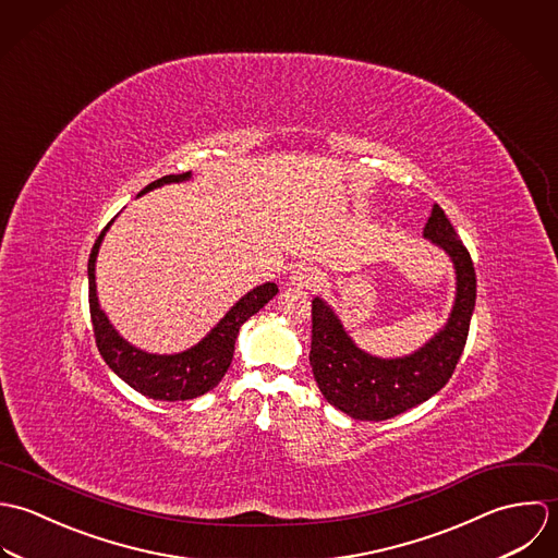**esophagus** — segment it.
I'll return each mask as SVG.
<instances>
[{"mask_svg":"<svg viewBox=\"0 0 558 558\" xmlns=\"http://www.w3.org/2000/svg\"><path fill=\"white\" fill-rule=\"evenodd\" d=\"M319 282H322V271L315 267L302 265L291 274V284L298 289H315L319 287Z\"/></svg>","mask_w":558,"mask_h":558,"instance_id":"esophagus-1","label":"esophagus"}]
</instances>
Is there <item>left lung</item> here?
Returning a JSON list of instances; mask_svg holds the SVG:
<instances>
[{
	"instance_id": "8db88e82",
	"label": "left lung",
	"mask_w": 558,
	"mask_h": 558,
	"mask_svg": "<svg viewBox=\"0 0 558 558\" xmlns=\"http://www.w3.org/2000/svg\"><path fill=\"white\" fill-rule=\"evenodd\" d=\"M425 236L454 263L457 298L445 330L423 349L399 360H379L360 351L338 317L319 298L313 300L311 366L330 405L355 421H388L421 405L450 379L465 347L476 302V274L468 247L440 205L434 207Z\"/></svg>"
}]
</instances>
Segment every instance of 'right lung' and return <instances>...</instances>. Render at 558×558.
I'll return each mask as SVG.
<instances>
[{
  "instance_id": "right-lung-1",
  "label": "right lung",
  "mask_w": 558,
  "mask_h": 558,
  "mask_svg": "<svg viewBox=\"0 0 558 558\" xmlns=\"http://www.w3.org/2000/svg\"><path fill=\"white\" fill-rule=\"evenodd\" d=\"M185 179H190V172L161 177L153 181L142 194L163 183H179ZM110 223L97 236L88 258V302H90L93 332H95L99 353L122 381H126L133 390L155 401H185L214 390L232 362L239 328L278 293V287L274 282H267L263 287L252 289L228 311V315L209 335L205 336L196 347L183 353L153 355V353L140 351L118 336L97 302L95 260H97L101 239L110 228Z\"/></svg>"
}]
</instances>
